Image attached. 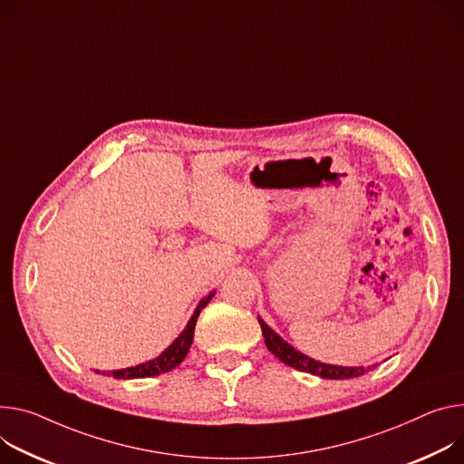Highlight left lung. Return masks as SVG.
I'll use <instances>...</instances> for the list:
<instances>
[{"label": "left lung", "instance_id": "obj_1", "mask_svg": "<svg viewBox=\"0 0 464 464\" xmlns=\"http://www.w3.org/2000/svg\"><path fill=\"white\" fill-rule=\"evenodd\" d=\"M261 331L265 336V344L266 348L285 364L296 368L300 372H307L324 379H350V377H359L362 373H366L368 370L375 368L377 364H370V366H339V364H327V362H320L316 359H311L309 355L298 352L292 344H288L281 336L261 318Z\"/></svg>", "mask_w": 464, "mask_h": 464}]
</instances>
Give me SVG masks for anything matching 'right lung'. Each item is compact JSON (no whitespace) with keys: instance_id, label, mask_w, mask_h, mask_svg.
<instances>
[{"instance_id":"obj_1","label":"right lung","mask_w":464,"mask_h":464,"mask_svg":"<svg viewBox=\"0 0 464 464\" xmlns=\"http://www.w3.org/2000/svg\"><path fill=\"white\" fill-rule=\"evenodd\" d=\"M215 290L208 292L207 296L198 304L194 314L190 316L188 324L185 325V329L179 333L178 339L168 346L159 357L155 359H150L146 362H140L137 366H130V368H120V370H107L103 372V375H112L114 379H137V377H153V375H159V373H164V372H170L174 370L178 364H181V361L187 357L188 350H190V344H192V339H194V327H196V320L201 313V309L213 300L215 296ZM96 373H102L100 370H96Z\"/></svg>"}]
</instances>
